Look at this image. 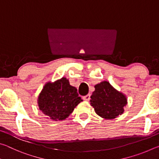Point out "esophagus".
I'll return each instance as SVG.
<instances>
[{
  "label": "esophagus",
  "instance_id": "obj_1",
  "mask_svg": "<svg viewBox=\"0 0 159 159\" xmlns=\"http://www.w3.org/2000/svg\"><path fill=\"white\" fill-rule=\"evenodd\" d=\"M83 99H84V100H85V101H89L90 99V94H88L87 95H85V96L83 97Z\"/></svg>",
  "mask_w": 159,
  "mask_h": 159
}]
</instances>
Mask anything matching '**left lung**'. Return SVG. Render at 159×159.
Returning a JSON list of instances; mask_svg holds the SVG:
<instances>
[{
    "label": "left lung",
    "instance_id": "8db88e82",
    "mask_svg": "<svg viewBox=\"0 0 159 159\" xmlns=\"http://www.w3.org/2000/svg\"><path fill=\"white\" fill-rule=\"evenodd\" d=\"M90 98V104L96 114L105 119H114L121 115L127 104L124 94L116 90L108 81L95 85Z\"/></svg>",
    "mask_w": 159,
    "mask_h": 159
}]
</instances>
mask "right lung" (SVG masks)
I'll return each mask as SVG.
<instances>
[{"mask_svg": "<svg viewBox=\"0 0 159 159\" xmlns=\"http://www.w3.org/2000/svg\"><path fill=\"white\" fill-rule=\"evenodd\" d=\"M82 101L76 88L62 77L45 83L38 98V105L48 118L57 121L66 119Z\"/></svg>", "mask_w": 159, "mask_h": 159, "instance_id": "add662e5", "label": "right lung"}]
</instances>
